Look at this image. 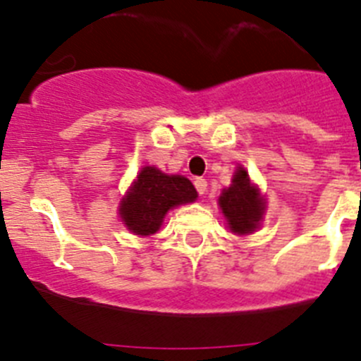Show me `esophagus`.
Listing matches in <instances>:
<instances>
[{"mask_svg":"<svg viewBox=\"0 0 361 361\" xmlns=\"http://www.w3.org/2000/svg\"><path fill=\"white\" fill-rule=\"evenodd\" d=\"M195 188L199 191V195H204L206 191H208V180L206 178H195Z\"/></svg>","mask_w":361,"mask_h":361,"instance_id":"1","label":"esophagus"}]
</instances>
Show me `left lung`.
Wrapping results in <instances>:
<instances>
[{"label": "left lung", "instance_id": "left-lung-1", "mask_svg": "<svg viewBox=\"0 0 361 361\" xmlns=\"http://www.w3.org/2000/svg\"><path fill=\"white\" fill-rule=\"evenodd\" d=\"M222 213L233 233L247 235L258 226L264 213V200L255 186H251L247 171L238 168L233 175V184L222 191L219 199Z\"/></svg>", "mask_w": 361, "mask_h": 361}]
</instances>
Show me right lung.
I'll use <instances>...</instances> for the list:
<instances>
[{
	"label": "right lung",
	"instance_id": "obj_1",
	"mask_svg": "<svg viewBox=\"0 0 361 361\" xmlns=\"http://www.w3.org/2000/svg\"><path fill=\"white\" fill-rule=\"evenodd\" d=\"M197 191L186 177L166 175L161 170L146 166L128 195L121 204V219L137 235H152L159 231L166 212L178 204L193 202Z\"/></svg>",
	"mask_w": 361,
	"mask_h": 361
}]
</instances>
